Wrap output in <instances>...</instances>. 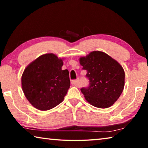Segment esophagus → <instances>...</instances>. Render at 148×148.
<instances>
[{
  "label": "esophagus",
  "mask_w": 148,
  "mask_h": 148,
  "mask_svg": "<svg viewBox=\"0 0 148 148\" xmlns=\"http://www.w3.org/2000/svg\"><path fill=\"white\" fill-rule=\"evenodd\" d=\"M78 82H79V80L78 79H73V80H72L71 84L73 85V86H76V87H79Z\"/></svg>",
  "instance_id": "34e87169"
}]
</instances>
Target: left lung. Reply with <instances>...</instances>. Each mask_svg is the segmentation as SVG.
Listing matches in <instances>:
<instances>
[{"mask_svg":"<svg viewBox=\"0 0 148 148\" xmlns=\"http://www.w3.org/2000/svg\"><path fill=\"white\" fill-rule=\"evenodd\" d=\"M82 69L86 70L89 86L80 89L86 101L99 108L114 104L125 85V72L116 60L102 51H95L81 57Z\"/></svg>","mask_w":148,"mask_h":148,"instance_id":"obj_1","label":"left lung"}]
</instances>
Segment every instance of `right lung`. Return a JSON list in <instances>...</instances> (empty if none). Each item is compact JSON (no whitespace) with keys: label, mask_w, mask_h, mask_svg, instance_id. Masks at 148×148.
Wrapping results in <instances>:
<instances>
[{"label":"right lung","mask_w":148,"mask_h":148,"mask_svg":"<svg viewBox=\"0 0 148 148\" xmlns=\"http://www.w3.org/2000/svg\"><path fill=\"white\" fill-rule=\"evenodd\" d=\"M62 60L45 54L31 62L22 75V89L32 106L48 110L63 101L70 88L69 72L62 70Z\"/></svg>","instance_id":"1"}]
</instances>
